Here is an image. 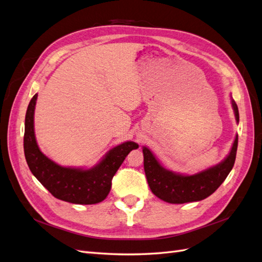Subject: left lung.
I'll use <instances>...</instances> for the list:
<instances>
[{
  "label": "left lung",
  "instance_id": "1",
  "mask_svg": "<svg viewBox=\"0 0 262 262\" xmlns=\"http://www.w3.org/2000/svg\"><path fill=\"white\" fill-rule=\"evenodd\" d=\"M232 106L236 121L238 122V108L233 99ZM237 145L238 136H236L231 152L223 162L191 176L180 175L165 169L152 152L147 147H143L144 171L148 186L157 198L168 203H187L203 200L215 191L232 170Z\"/></svg>",
  "mask_w": 262,
  "mask_h": 262
}]
</instances>
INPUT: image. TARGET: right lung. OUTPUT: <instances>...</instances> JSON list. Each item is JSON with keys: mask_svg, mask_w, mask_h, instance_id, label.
<instances>
[{"mask_svg": "<svg viewBox=\"0 0 262 262\" xmlns=\"http://www.w3.org/2000/svg\"><path fill=\"white\" fill-rule=\"evenodd\" d=\"M37 96L36 94L28 105L24 134V152L30 171L57 199L76 204H95L105 200L115 173L130 150L139 145L124 142L110 149L104 160L91 169L62 167L43 155L37 145L34 131Z\"/></svg>", "mask_w": 262, "mask_h": 262, "instance_id": "obj_1", "label": "right lung"}]
</instances>
